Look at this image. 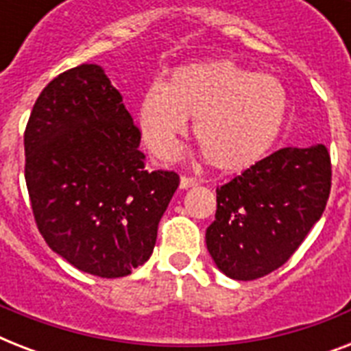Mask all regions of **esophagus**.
<instances>
[{
	"mask_svg": "<svg viewBox=\"0 0 351 351\" xmlns=\"http://www.w3.org/2000/svg\"><path fill=\"white\" fill-rule=\"evenodd\" d=\"M197 184V178H191V176H182L180 178V189H189V187H195Z\"/></svg>",
	"mask_w": 351,
	"mask_h": 351,
	"instance_id": "esophagus-1",
	"label": "esophagus"
}]
</instances>
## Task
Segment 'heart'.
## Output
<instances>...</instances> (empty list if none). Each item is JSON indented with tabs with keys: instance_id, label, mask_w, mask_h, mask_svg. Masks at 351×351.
<instances>
[{
	"instance_id": "b5f03b06",
	"label": "heart",
	"mask_w": 351,
	"mask_h": 351,
	"mask_svg": "<svg viewBox=\"0 0 351 351\" xmlns=\"http://www.w3.org/2000/svg\"><path fill=\"white\" fill-rule=\"evenodd\" d=\"M288 111L282 84L228 60L187 63L167 84L149 85L138 101V127L154 154H167L186 131L187 118L215 169L242 171L277 140Z\"/></svg>"
}]
</instances>
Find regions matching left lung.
Returning a JSON list of instances; mask_svg holds the SVG:
<instances>
[{
	"mask_svg": "<svg viewBox=\"0 0 351 351\" xmlns=\"http://www.w3.org/2000/svg\"><path fill=\"white\" fill-rule=\"evenodd\" d=\"M330 153L322 143L284 147L217 189L206 244L220 271L255 280L293 255L326 208Z\"/></svg>",
	"mask_w": 351,
	"mask_h": 351,
	"instance_id": "left-lung-1",
	"label": "left lung"
}]
</instances>
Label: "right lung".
<instances>
[{"label": "right lung", "mask_w": 351, "mask_h": 351, "mask_svg": "<svg viewBox=\"0 0 351 351\" xmlns=\"http://www.w3.org/2000/svg\"><path fill=\"white\" fill-rule=\"evenodd\" d=\"M95 63L54 78L25 129V182L41 237L84 273L125 277L149 261L180 178L147 171L140 129Z\"/></svg>", "instance_id": "add662e5"}]
</instances>
